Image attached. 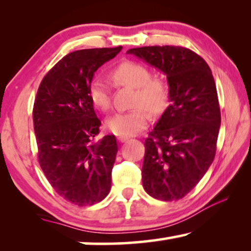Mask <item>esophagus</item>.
<instances>
[{
    "instance_id": "esophagus-1",
    "label": "esophagus",
    "mask_w": 251,
    "mask_h": 251,
    "mask_svg": "<svg viewBox=\"0 0 251 251\" xmlns=\"http://www.w3.org/2000/svg\"><path fill=\"white\" fill-rule=\"evenodd\" d=\"M118 139H119L120 143H125V142H126V140H129L130 138H129V137H126V136H120V137H118Z\"/></svg>"
}]
</instances>
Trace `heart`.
<instances>
[{
    "instance_id": "b5f03b06",
    "label": "heart",
    "mask_w": 251,
    "mask_h": 251,
    "mask_svg": "<svg viewBox=\"0 0 251 251\" xmlns=\"http://www.w3.org/2000/svg\"><path fill=\"white\" fill-rule=\"evenodd\" d=\"M112 77L120 85L136 89L132 105L136 108L119 112L109 116L106 126L109 131L119 136H133L145 128L150 116L159 114L166 108L169 99V85L161 76H151V71L137 61H123L112 72ZM88 96L92 105L101 111L111 107V91L101 78L94 77L89 82Z\"/></svg>"
}]
</instances>
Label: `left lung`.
<instances>
[{"instance_id":"left-lung-1","label":"left lung","mask_w":251,"mask_h":251,"mask_svg":"<svg viewBox=\"0 0 251 251\" xmlns=\"http://www.w3.org/2000/svg\"><path fill=\"white\" fill-rule=\"evenodd\" d=\"M126 53L167 75L170 105L144 143L143 186L157 200H179L197 186L216 154L221 108L211 70L184 47L133 48Z\"/></svg>"}]
</instances>
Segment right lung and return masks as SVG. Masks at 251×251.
<instances>
[{
	"label": "right lung",
	"instance_id": "1",
	"mask_svg": "<svg viewBox=\"0 0 251 251\" xmlns=\"http://www.w3.org/2000/svg\"><path fill=\"white\" fill-rule=\"evenodd\" d=\"M122 47L68 53L46 74L33 108L37 157L47 179L72 203L92 205L111 191L118 143L108 135L99 142L101 122L88 96L95 72Z\"/></svg>",
	"mask_w": 251,
	"mask_h": 251
}]
</instances>
